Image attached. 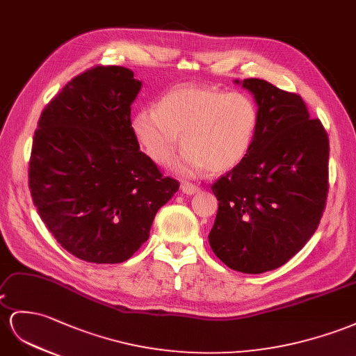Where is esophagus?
<instances>
[{
  "mask_svg": "<svg viewBox=\"0 0 356 356\" xmlns=\"http://www.w3.org/2000/svg\"><path fill=\"white\" fill-rule=\"evenodd\" d=\"M198 189L200 188L194 184H191V181H181V185H180V191L186 195H194L195 193H198Z\"/></svg>",
  "mask_w": 356,
  "mask_h": 356,
  "instance_id": "34e87169",
  "label": "esophagus"
}]
</instances>
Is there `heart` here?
<instances>
[{
    "mask_svg": "<svg viewBox=\"0 0 356 356\" xmlns=\"http://www.w3.org/2000/svg\"><path fill=\"white\" fill-rule=\"evenodd\" d=\"M259 126L254 100L243 93L176 87L163 95L156 108L135 115L132 129L145 154L161 167L186 149L177 171L197 176L203 170L225 172L247 158Z\"/></svg>",
    "mask_w": 356,
    "mask_h": 356,
    "instance_id": "obj_1",
    "label": "heart"
}]
</instances>
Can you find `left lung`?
Masks as SVG:
<instances>
[{"instance_id":"8db88e82","label":"left lung","mask_w":356,"mask_h":356,"mask_svg":"<svg viewBox=\"0 0 356 356\" xmlns=\"http://www.w3.org/2000/svg\"><path fill=\"white\" fill-rule=\"evenodd\" d=\"M234 83L252 93L259 126L247 158L212 185L220 203L209 243L230 269L263 273L302 250L321 222L330 140L299 95L265 79Z\"/></svg>"}]
</instances>
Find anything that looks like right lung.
Masks as SVG:
<instances>
[{"label":"right lung","mask_w":356,"mask_h":356,"mask_svg":"<svg viewBox=\"0 0 356 356\" xmlns=\"http://www.w3.org/2000/svg\"><path fill=\"white\" fill-rule=\"evenodd\" d=\"M140 88L129 69L91 67L44 106L34 132L33 203L61 247L88 263L131 259L179 189L135 138L131 105Z\"/></svg>","instance_id":"add662e5"}]
</instances>
